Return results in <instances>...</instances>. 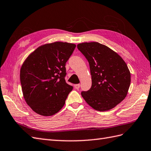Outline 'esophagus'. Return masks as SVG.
Instances as JSON below:
<instances>
[{
    "label": "esophagus",
    "instance_id": "1",
    "mask_svg": "<svg viewBox=\"0 0 151 151\" xmlns=\"http://www.w3.org/2000/svg\"><path fill=\"white\" fill-rule=\"evenodd\" d=\"M80 87V84H75V88L76 89H79Z\"/></svg>",
    "mask_w": 151,
    "mask_h": 151
}]
</instances>
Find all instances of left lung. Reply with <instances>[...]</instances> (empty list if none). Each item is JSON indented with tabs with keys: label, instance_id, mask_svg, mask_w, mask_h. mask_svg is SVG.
<instances>
[{
	"label": "left lung",
	"instance_id": "1",
	"mask_svg": "<svg viewBox=\"0 0 151 151\" xmlns=\"http://www.w3.org/2000/svg\"><path fill=\"white\" fill-rule=\"evenodd\" d=\"M77 47L89 62L92 86L81 93L94 109L106 111L124 100L131 84V73L120 55L104 44L91 42Z\"/></svg>",
	"mask_w": 151,
	"mask_h": 151
}]
</instances>
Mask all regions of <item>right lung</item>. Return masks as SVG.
<instances>
[{"mask_svg":"<svg viewBox=\"0 0 151 151\" xmlns=\"http://www.w3.org/2000/svg\"><path fill=\"white\" fill-rule=\"evenodd\" d=\"M75 44L55 42L37 48L20 71L24 99L35 113L44 116L57 113L64 106L73 86L65 82V63Z\"/></svg>","mask_w":151,"mask_h":151,"instance_id":"obj_1","label":"right lung"}]
</instances>
